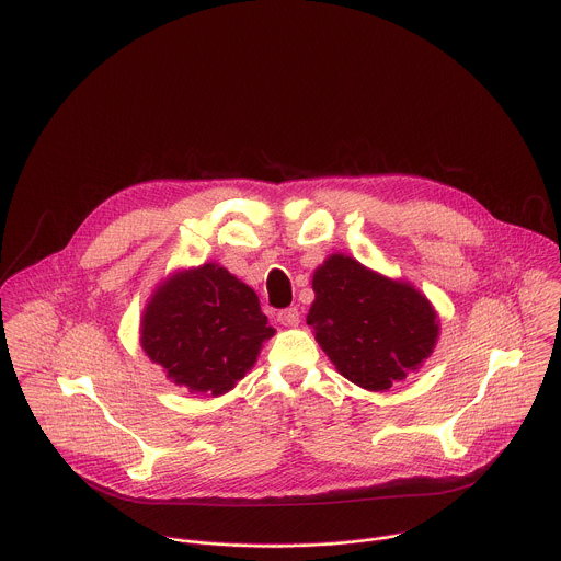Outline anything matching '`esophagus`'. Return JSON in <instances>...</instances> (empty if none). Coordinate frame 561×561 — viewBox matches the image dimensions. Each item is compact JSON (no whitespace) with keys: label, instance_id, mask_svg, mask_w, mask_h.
<instances>
[{"label":"esophagus","instance_id":"esophagus-1","mask_svg":"<svg viewBox=\"0 0 561 561\" xmlns=\"http://www.w3.org/2000/svg\"><path fill=\"white\" fill-rule=\"evenodd\" d=\"M278 322H280L283 327H298V324H300V311H298V307L283 309V311L278 313Z\"/></svg>","mask_w":561,"mask_h":561}]
</instances>
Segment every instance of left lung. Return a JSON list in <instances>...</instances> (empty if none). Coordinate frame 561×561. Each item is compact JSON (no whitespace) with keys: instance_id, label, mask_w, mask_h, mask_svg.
Segmentation results:
<instances>
[{"instance_id":"left-lung-1","label":"left lung","mask_w":561,"mask_h":561,"mask_svg":"<svg viewBox=\"0 0 561 561\" xmlns=\"http://www.w3.org/2000/svg\"><path fill=\"white\" fill-rule=\"evenodd\" d=\"M307 324L342 377L381 392L432 355L440 320L425 294L353 256L331 254L313 272Z\"/></svg>"}]
</instances>
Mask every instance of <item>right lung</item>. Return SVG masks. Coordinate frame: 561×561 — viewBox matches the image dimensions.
Segmentation results:
<instances>
[{"label":"right lung","instance_id":"add662e5","mask_svg":"<svg viewBox=\"0 0 561 561\" xmlns=\"http://www.w3.org/2000/svg\"><path fill=\"white\" fill-rule=\"evenodd\" d=\"M274 333L254 289L219 263L169 274L140 320L145 355L195 397L232 390Z\"/></svg>","mask_w":561,"mask_h":561}]
</instances>
